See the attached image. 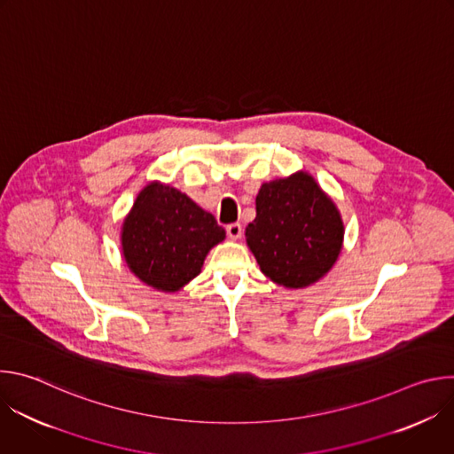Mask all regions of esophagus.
<instances>
[{
	"mask_svg": "<svg viewBox=\"0 0 454 454\" xmlns=\"http://www.w3.org/2000/svg\"><path fill=\"white\" fill-rule=\"evenodd\" d=\"M226 233L231 240H239L242 237V226L239 223H233V224H228L226 226Z\"/></svg>",
	"mask_w": 454,
	"mask_h": 454,
	"instance_id": "obj_1",
	"label": "esophagus"
}]
</instances>
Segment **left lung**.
Returning a JSON list of instances; mask_svg holds the SVG:
<instances>
[{
	"label": "left lung",
	"instance_id": "left-lung-1",
	"mask_svg": "<svg viewBox=\"0 0 454 454\" xmlns=\"http://www.w3.org/2000/svg\"><path fill=\"white\" fill-rule=\"evenodd\" d=\"M254 205L246 244L271 282L303 289L334 268L345 224L333 198L309 172L262 183Z\"/></svg>",
	"mask_w": 454,
	"mask_h": 454
}]
</instances>
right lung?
Segmentation results:
<instances>
[{
	"instance_id": "obj_1",
	"label": "right lung",
	"mask_w": 454,
	"mask_h": 454,
	"mask_svg": "<svg viewBox=\"0 0 454 454\" xmlns=\"http://www.w3.org/2000/svg\"><path fill=\"white\" fill-rule=\"evenodd\" d=\"M224 239L210 212L161 181L140 190L120 231L129 271L160 293H177L196 278L210 249Z\"/></svg>"
}]
</instances>
